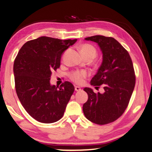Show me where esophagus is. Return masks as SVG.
<instances>
[{
    "label": "esophagus",
    "mask_w": 152,
    "mask_h": 152,
    "mask_svg": "<svg viewBox=\"0 0 152 152\" xmlns=\"http://www.w3.org/2000/svg\"><path fill=\"white\" fill-rule=\"evenodd\" d=\"M75 90L76 91H81V88H79V86H75Z\"/></svg>",
    "instance_id": "1"
}]
</instances>
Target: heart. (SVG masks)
I'll list each match as a JSON object with an SVG mask.
<instances>
[{
  "label": "heart",
  "instance_id": "1",
  "mask_svg": "<svg viewBox=\"0 0 152 152\" xmlns=\"http://www.w3.org/2000/svg\"><path fill=\"white\" fill-rule=\"evenodd\" d=\"M81 53L84 57L86 56H93L95 58L97 51L96 48L93 46L89 45V44H83L80 46ZM88 76V72L85 71H74L70 75V78L73 81L77 84H81L84 82L87 77Z\"/></svg>",
  "mask_w": 152,
  "mask_h": 152
}]
</instances>
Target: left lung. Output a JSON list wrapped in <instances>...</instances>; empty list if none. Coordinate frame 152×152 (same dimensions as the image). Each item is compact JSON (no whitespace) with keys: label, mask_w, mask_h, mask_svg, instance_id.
Listing matches in <instances>:
<instances>
[{"label":"left lung","mask_w":152,"mask_h":152,"mask_svg":"<svg viewBox=\"0 0 152 152\" xmlns=\"http://www.w3.org/2000/svg\"><path fill=\"white\" fill-rule=\"evenodd\" d=\"M85 39L98 44L102 53V63L90 84L103 85L104 92L84 88L88 99L83 111L89 121L106 125L120 117L128 106L135 84L133 63L128 52L113 38L96 35Z\"/></svg>","instance_id":"obj_1"}]
</instances>
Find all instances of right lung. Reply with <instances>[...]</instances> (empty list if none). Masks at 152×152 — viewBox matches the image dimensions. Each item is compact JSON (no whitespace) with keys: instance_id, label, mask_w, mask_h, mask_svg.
<instances>
[{"instance_id":"right-lung-1","label":"right lung","mask_w":152,"mask_h":152,"mask_svg":"<svg viewBox=\"0 0 152 152\" xmlns=\"http://www.w3.org/2000/svg\"><path fill=\"white\" fill-rule=\"evenodd\" d=\"M76 41L39 37L24 44L15 59L17 96L27 113L40 123L60 120L73 94L75 88L70 82L58 88L51 85L50 77L61 65L62 54Z\"/></svg>"}]
</instances>
